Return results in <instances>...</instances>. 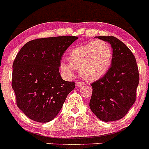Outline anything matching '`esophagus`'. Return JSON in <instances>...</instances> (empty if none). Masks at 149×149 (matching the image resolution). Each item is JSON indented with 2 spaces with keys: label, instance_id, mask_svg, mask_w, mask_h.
<instances>
[{
  "label": "esophagus",
  "instance_id": "34e87169",
  "mask_svg": "<svg viewBox=\"0 0 149 149\" xmlns=\"http://www.w3.org/2000/svg\"><path fill=\"white\" fill-rule=\"evenodd\" d=\"M84 85V83L83 81H78L76 82V86L77 87H80V86H82Z\"/></svg>",
  "mask_w": 149,
  "mask_h": 149
}]
</instances>
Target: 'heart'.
Masks as SVG:
<instances>
[{
  "instance_id": "b5f03b06",
  "label": "heart",
  "mask_w": 149,
  "mask_h": 149,
  "mask_svg": "<svg viewBox=\"0 0 149 149\" xmlns=\"http://www.w3.org/2000/svg\"><path fill=\"white\" fill-rule=\"evenodd\" d=\"M113 59L111 45L102 40H97L73 49L68 55L69 63L62 61L60 68L68 77L73 76L74 69L88 81L100 79L106 73Z\"/></svg>"
}]
</instances>
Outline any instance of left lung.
I'll list each match as a JSON object with an SVG mask.
<instances>
[{"instance_id":"8db88e82","label":"left lung","mask_w":149,"mask_h":149,"mask_svg":"<svg viewBox=\"0 0 149 149\" xmlns=\"http://www.w3.org/2000/svg\"><path fill=\"white\" fill-rule=\"evenodd\" d=\"M113 49L111 66L105 75L91 84L89 107L103 122L123 118L136 100L139 72L136 60L130 49L113 36H97Z\"/></svg>"}]
</instances>
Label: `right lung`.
Segmentation results:
<instances>
[{
	"label": "right lung",
	"instance_id": "obj_1",
	"mask_svg": "<svg viewBox=\"0 0 149 149\" xmlns=\"http://www.w3.org/2000/svg\"><path fill=\"white\" fill-rule=\"evenodd\" d=\"M58 36L32 40L19 50L13 63L12 82L17 105L28 118L46 123L58 114L74 81L60 74L62 56L77 39Z\"/></svg>",
	"mask_w": 149,
	"mask_h": 149
}]
</instances>
